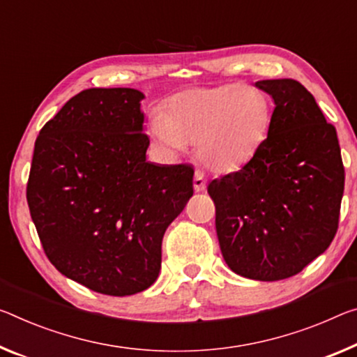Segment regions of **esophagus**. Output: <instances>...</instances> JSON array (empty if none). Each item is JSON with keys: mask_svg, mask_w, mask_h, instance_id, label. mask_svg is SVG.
Masks as SVG:
<instances>
[{"mask_svg": "<svg viewBox=\"0 0 357 357\" xmlns=\"http://www.w3.org/2000/svg\"><path fill=\"white\" fill-rule=\"evenodd\" d=\"M194 189L195 192H202L206 189V176L203 172H195L194 176Z\"/></svg>", "mask_w": 357, "mask_h": 357, "instance_id": "esophagus-1", "label": "esophagus"}]
</instances>
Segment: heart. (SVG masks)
<instances>
[{
	"instance_id": "obj_1",
	"label": "heart",
	"mask_w": 357,
	"mask_h": 357,
	"mask_svg": "<svg viewBox=\"0 0 357 357\" xmlns=\"http://www.w3.org/2000/svg\"><path fill=\"white\" fill-rule=\"evenodd\" d=\"M270 103L264 92L243 84L190 89L169 97L152 112L148 130L168 152L195 143L197 157L216 172L250 162L267 138Z\"/></svg>"
}]
</instances>
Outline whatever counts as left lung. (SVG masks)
<instances>
[{
  "instance_id": "left-lung-1",
  "label": "left lung",
  "mask_w": 357,
  "mask_h": 357,
  "mask_svg": "<svg viewBox=\"0 0 357 357\" xmlns=\"http://www.w3.org/2000/svg\"><path fill=\"white\" fill-rule=\"evenodd\" d=\"M275 109L267 138L238 172L213 179L216 231L231 271L257 281L297 275L338 229L344 168L335 127L294 79L257 81Z\"/></svg>"
}]
</instances>
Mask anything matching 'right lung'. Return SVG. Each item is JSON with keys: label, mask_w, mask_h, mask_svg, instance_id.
<instances>
[{"label": "right lung", "mask_w": 357, "mask_h": 357, "mask_svg": "<svg viewBox=\"0 0 357 357\" xmlns=\"http://www.w3.org/2000/svg\"><path fill=\"white\" fill-rule=\"evenodd\" d=\"M135 89H87L39 132L26 202L54 267L106 296L157 280L162 238L194 194V168L146 160Z\"/></svg>", "instance_id": "right-lung-1"}]
</instances>
